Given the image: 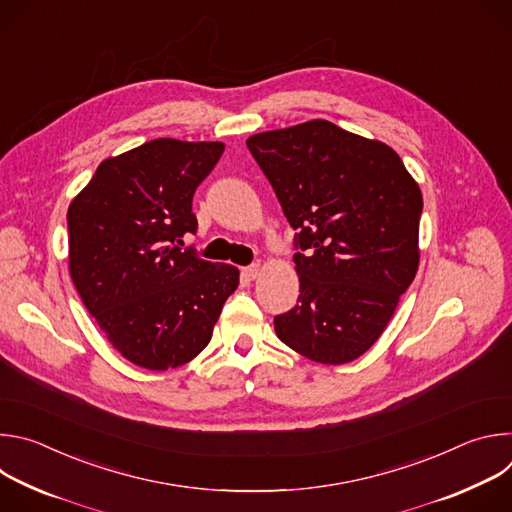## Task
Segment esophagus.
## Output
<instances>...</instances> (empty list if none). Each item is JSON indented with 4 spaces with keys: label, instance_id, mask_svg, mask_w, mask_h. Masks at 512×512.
<instances>
[{
    "label": "esophagus",
    "instance_id": "obj_1",
    "mask_svg": "<svg viewBox=\"0 0 512 512\" xmlns=\"http://www.w3.org/2000/svg\"><path fill=\"white\" fill-rule=\"evenodd\" d=\"M241 271H243V275H245L247 279H255V277L259 275V263H251V265L243 267Z\"/></svg>",
    "mask_w": 512,
    "mask_h": 512
}]
</instances>
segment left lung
Here are the masks:
<instances>
[{"label":"left lung","instance_id":"1","mask_svg":"<svg viewBox=\"0 0 512 512\" xmlns=\"http://www.w3.org/2000/svg\"><path fill=\"white\" fill-rule=\"evenodd\" d=\"M247 148L296 231V308L273 318L281 342L322 364L367 352L419 263L421 190L381 141L314 119L251 135Z\"/></svg>","mask_w":512,"mask_h":512}]
</instances>
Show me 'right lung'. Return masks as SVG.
I'll use <instances>...</instances> for the list:
<instances>
[{
    "label": "right lung",
    "instance_id": "obj_1",
    "mask_svg": "<svg viewBox=\"0 0 512 512\" xmlns=\"http://www.w3.org/2000/svg\"><path fill=\"white\" fill-rule=\"evenodd\" d=\"M221 141L154 139L101 162L68 206L70 277L109 342L133 364L168 371L212 338L239 269L204 261L192 196L221 160Z\"/></svg>",
    "mask_w": 512,
    "mask_h": 512
}]
</instances>
